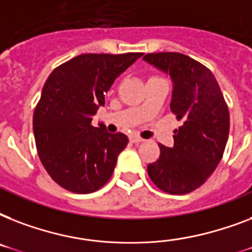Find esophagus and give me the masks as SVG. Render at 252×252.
Returning a JSON list of instances; mask_svg holds the SVG:
<instances>
[{
  "label": "esophagus",
  "instance_id": "34e87169",
  "mask_svg": "<svg viewBox=\"0 0 252 252\" xmlns=\"http://www.w3.org/2000/svg\"><path fill=\"white\" fill-rule=\"evenodd\" d=\"M129 140L130 142H133V144H140V142L144 141V140H142L141 137H138V136H130Z\"/></svg>",
  "mask_w": 252,
  "mask_h": 252
}]
</instances>
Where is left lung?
Masks as SVG:
<instances>
[{
    "label": "left lung",
    "mask_w": 252,
    "mask_h": 252,
    "mask_svg": "<svg viewBox=\"0 0 252 252\" xmlns=\"http://www.w3.org/2000/svg\"><path fill=\"white\" fill-rule=\"evenodd\" d=\"M144 60L174 82L171 112L183 120L174 130V146L158 144L161 154L148 165L150 179L170 195L195 191L216 170L225 152L230 116L213 73L199 61L178 52L148 53Z\"/></svg>",
    "instance_id": "obj_1"
}]
</instances>
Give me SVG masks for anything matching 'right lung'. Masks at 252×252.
<instances>
[{"label":"right lung","instance_id":"add662e5","mask_svg":"<svg viewBox=\"0 0 252 252\" xmlns=\"http://www.w3.org/2000/svg\"><path fill=\"white\" fill-rule=\"evenodd\" d=\"M141 56L84 53L57 66L45 81L33 112V136L41 163L65 189L90 193L110 180L128 137L91 122L114 81Z\"/></svg>","mask_w":252,"mask_h":252}]
</instances>
